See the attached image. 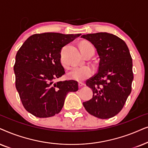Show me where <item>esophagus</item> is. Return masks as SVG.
Listing matches in <instances>:
<instances>
[{
	"instance_id": "34e87169",
	"label": "esophagus",
	"mask_w": 148,
	"mask_h": 148,
	"mask_svg": "<svg viewBox=\"0 0 148 148\" xmlns=\"http://www.w3.org/2000/svg\"><path fill=\"white\" fill-rule=\"evenodd\" d=\"M84 82H78V86H79V87H81V86H84Z\"/></svg>"
}]
</instances>
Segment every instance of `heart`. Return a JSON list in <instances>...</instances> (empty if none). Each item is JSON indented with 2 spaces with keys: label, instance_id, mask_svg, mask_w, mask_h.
I'll list each match as a JSON object with an SVG mask.
<instances>
[{
  "label": "heart",
  "instance_id": "heart-1",
  "mask_svg": "<svg viewBox=\"0 0 148 148\" xmlns=\"http://www.w3.org/2000/svg\"><path fill=\"white\" fill-rule=\"evenodd\" d=\"M91 45L87 42H84L82 43L81 47L90 46ZM62 63L64 66H66V63L64 62L62 57ZM93 69L88 66H75L70 69L68 72V77L70 79H72L77 81H82L89 78L93 74Z\"/></svg>",
  "mask_w": 148,
  "mask_h": 148
}]
</instances>
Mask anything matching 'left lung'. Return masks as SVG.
Returning a JSON list of instances; mask_svg holds the SVG:
<instances>
[{"label": "left lung", "mask_w": 148, "mask_h": 148, "mask_svg": "<svg viewBox=\"0 0 148 148\" xmlns=\"http://www.w3.org/2000/svg\"><path fill=\"white\" fill-rule=\"evenodd\" d=\"M81 38L92 43L99 63L97 74L86 80L92 98L83 102L86 111L101 119L114 117L123 109L131 92L133 62L124 40L107 32L84 34Z\"/></svg>", "instance_id": "8db88e82"}]
</instances>
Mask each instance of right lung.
Segmentation results:
<instances>
[{
    "label": "right lung",
    "instance_id": "1",
    "mask_svg": "<svg viewBox=\"0 0 148 148\" xmlns=\"http://www.w3.org/2000/svg\"><path fill=\"white\" fill-rule=\"evenodd\" d=\"M81 34L46 32L32 35L17 51L14 65L15 86L27 112L38 118L53 116L62 110L69 92L78 90L75 80L55 82L65 74L62 47Z\"/></svg>",
    "mask_w": 148,
    "mask_h": 148
}]
</instances>
